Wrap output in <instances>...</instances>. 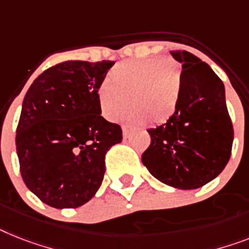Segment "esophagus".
Here are the masks:
<instances>
[{
	"mask_svg": "<svg viewBox=\"0 0 249 249\" xmlns=\"http://www.w3.org/2000/svg\"><path fill=\"white\" fill-rule=\"evenodd\" d=\"M123 137L124 139H128L129 137V128L127 126H123Z\"/></svg>",
	"mask_w": 249,
	"mask_h": 249,
	"instance_id": "34e87169",
	"label": "esophagus"
}]
</instances>
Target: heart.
Segmentation results:
<instances>
[{
    "label": "heart",
    "instance_id": "heart-1",
    "mask_svg": "<svg viewBox=\"0 0 249 249\" xmlns=\"http://www.w3.org/2000/svg\"><path fill=\"white\" fill-rule=\"evenodd\" d=\"M109 81L96 91L100 113L114 121L129 106V123L161 124L176 113L182 91V71L172 57L128 59L109 71Z\"/></svg>",
    "mask_w": 249,
    "mask_h": 249
}]
</instances>
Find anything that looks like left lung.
Here are the masks:
<instances>
[{"mask_svg":"<svg viewBox=\"0 0 249 249\" xmlns=\"http://www.w3.org/2000/svg\"><path fill=\"white\" fill-rule=\"evenodd\" d=\"M182 65V91L176 113L157 128L141 160L160 182L179 190L205 186L231 159L233 123L225 89L207 63L187 51H170Z\"/></svg>","mask_w":249,"mask_h":249,"instance_id":"obj_1","label":"left lung"}]
</instances>
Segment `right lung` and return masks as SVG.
Returning <instances> with one entry per match:
<instances>
[{
    "instance_id": "add662e5",
    "label": "right lung",
    "mask_w": 249,
    "mask_h": 249,
    "mask_svg": "<svg viewBox=\"0 0 249 249\" xmlns=\"http://www.w3.org/2000/svg\"><path fill=\"white\" fill-rule=\"evenodd\" d=\"M113 61H65L34 80L16 128L20 173L49 206L75 209L99 190L122 128L100 116L96 91Z\"/></svg>"
}]
</instances>
